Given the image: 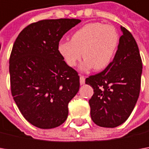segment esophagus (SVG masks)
I'll list each match as a JSON object with an SVG mask.
<instances>
[{"label": "esophagus", "instance_id": "34e87169", "mask_svg": "<svg viewBox=\"0 0 149 149\" xmlns=\"http://www.w3.org/2000/svg\"><path fill=\"white\" fill-rule=\"evenodd\" d=\"M79 82H80V84H84L85 83V78L83 75H80L79 77Z\"/></svg>", "mask_w": 149, "mask_h": 149}]
</instances>
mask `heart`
<instances>
[{
    "label": "heart",
    "instance_id": "b5f03b06",
    "mask_svg": "<svg viewBox=\"0 0 149 149\" xmlns=\"http://www.w3.org/2000/svg\"><path fill=\"white\" fill-rule=\"evenodd\" d=\"M118 45V35L113 26L92 22L74 32L71 40L60 41L57 49L70 67L76 65L83 56L82 70H102L111 64Z\"/></svg>",
    "mask_w": 149,
    "mask_h": 149
}]
</instances>
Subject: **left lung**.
I'll list each match as a JSON object with an SVG mask.
<instances>
[{"mask_svg": "<svg viewBox=\"0 0 149 149\" xmlns=\"http://www.w3.org/2000/svg\"><path fill=\"white\" fill-rule=\"evenodd\" d=\"M120 29L123 35L111 64L85 79V84L94 89L89 100L91 118L104 128H115L124 123L140 92L143 65L139 49L132 34L123 26Z\"/></svg>", "mask_w": 149, "mask_h": 149, "instance_id": "left-lung-1", "label": "left lung"}]
</instances>
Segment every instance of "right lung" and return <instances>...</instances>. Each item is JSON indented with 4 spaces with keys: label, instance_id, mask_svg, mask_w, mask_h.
Instances as JSON below:
<instances>
[{
    "label": "right lung",
    "instance_id": "1",
    "mask_svg": "<svg viewBox=\"0 0 149 149\" xmlns=\"http://www.w3.org/2000/svg\"><path fill=\"white\" fill-rule=\"evenodd\" d=\"M79 19L32 23L16 38L9 61L10 89L20 113L32 125L54 129L68 117V104L79 89V76L58 52V44Z\"/></svg>",
    "mask_w": 149,
    "mask_h": 149
}]
</instances>
